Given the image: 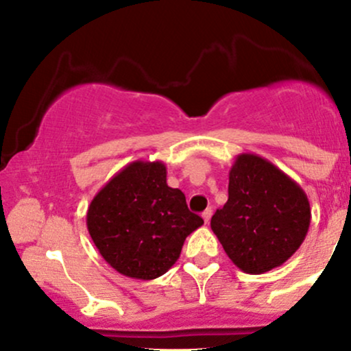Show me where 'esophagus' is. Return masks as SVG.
<instances>
[{
	"label": "esophagus",
	"instance_id": "34e87169",
	"mask_svg": "<svg viewBox=\"0 0 351 351\" xmlns=\"http://www.w3.org/2000/svg\"><path fill=\"white\" fill-rule=\"evenodd\" d=\"M201 216H203L204 223H208V221H209V219H211V216H213V209H211V208L204 209V211H203V215H201Z\"/></svg>",
	"mask_w": 351,
	"mask_h": 351
}]
</instances>
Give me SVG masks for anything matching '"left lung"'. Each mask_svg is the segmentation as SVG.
I'll use <instances>...</instances> for the list:
<instances>
[{
    "label": "left lung",
    "instance_id": "1",
    "mask_svg": "<svg viewBox=\"0 0 351 351\" xmlns=\"http://www.w3.org/2000/svg\"><path fill=\"white\" fill-rule=\"evenodd\" d=\"M228 201L211 229L241 271L279 267L304 243L310 226L305 191L276 165L254 153L237 155L229 171Z\"/></svg>",
    "mask_w": 351,
    "mask_h": 351
}]
</instances>
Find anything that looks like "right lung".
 Instances as JSON below:
<instances>
[{"mask_svg":"<svg viewBox=\"0 0 351 351\" xmlns=\"http://www.w3.org/2000/svg\"><path fill=\"white\" fill-rule=\"evenodd\" d=\"M201 224L181 189L167 184L162 162L127 165L87 209L88 234L100 256L122 276L140 280L163 276Z\"/></svg>","mask_w":351,"mask_h":351,"instance_id":"add662e5","label":"right lung"}]
</instances>
